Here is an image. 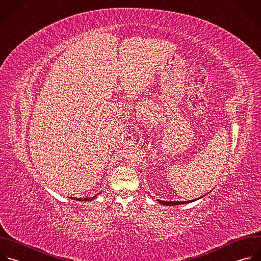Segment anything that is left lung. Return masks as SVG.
Returning <instances> with one entry per match:
<instances>
[{
	"label": "left lung",
	"instance_id": "left-lung-1",
	"mask_svg": "<svg viewBox=\"0 0 261 261\" xmlns=\"http://www.w3.org/2000/svg\"><path fill=\"white\" fill-rule=\"evenodd\" d=\"M199 199V198H197ZM196 200V199H194ZM194 200H187V201H166V200H161V199H158V202L162 203V204H165V205H176V204H184V203H188V202H192Z\"/></svg>",
	"mask_w": 261,
	"mask_h": 261
}]
</instances>
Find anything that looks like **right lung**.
Segmentation results:
<instances>
[{"mask_svg":"<svg viewBox=\"0 0 261 261\" xmlns=\"http://www.w3.org/2000/svg\"><path fill=\"white\" fill-rule=\"evenodd\" d=\"M97 194H95L94 196H91V197H84V198H76V197H71L73 199H76V200H79V201H89V200H92L94 197H96Z\"/></svg>","mask_w":261,"mask_h":261,"instance_id":"obj_1","label":"right lung"}]
</instances>
